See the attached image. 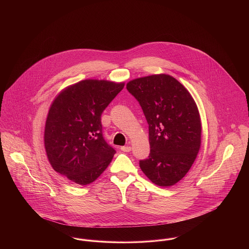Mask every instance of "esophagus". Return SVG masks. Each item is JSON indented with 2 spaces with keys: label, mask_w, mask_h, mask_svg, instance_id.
<instances>
[{
  "label": "esophagus",
  "mask_w": 249,
  "mask_h": 249,
  "mask_svg": "<svg viewBox=\"0 0 249 249\" xmlns=\"http://www.w3.org/2000/svg\"><path fill=\"white\" fill-rule=\"evenodd\" d=\"M121 150L124 151V152H129L131 151V146L130 145H124V146H121Z\"/></svg>",
  "instance_id": "esophagus-1"
}]
</instances>
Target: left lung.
I'll use <instances>...</instances> for the list:
<instances>
[{"label": "left lung", "instance_id": "1", "mask_svg": "<svg viewBox=\"0 0 249 249\" xmlns=\"http://www.w3.org/2000/svg\"><path fill=\"white\" fill-rule=\"evenodd\" d=\"M126 89L139 102L148 124L150 153L140 161V168L155 185L174 186L190 171L200 148L197 106L185 86L167 73L132 79Z\"/></svg>", "mask_w": 249, "mask_h": 249}]
</instances>
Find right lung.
Returning a JSON list of instances; mask_svg holds the SVG:
<instances>
[{"instance_id":"right-lung-1","label":"right lung","mask_w":249,"mask_h":249,"mask_svg":"<svg viewBox=\"0 0 249 249\" xmlns=\"http://www.w3.org/2000/svg\"><path fill=\"white\" fill-rule=\"evenodd\" d=\"M124 82L84 79L62 89L46 119L44 145L53 169L73 184L94 182L113 159L115 149L102 133V113Z\"/></svg>"}]
</instances>
